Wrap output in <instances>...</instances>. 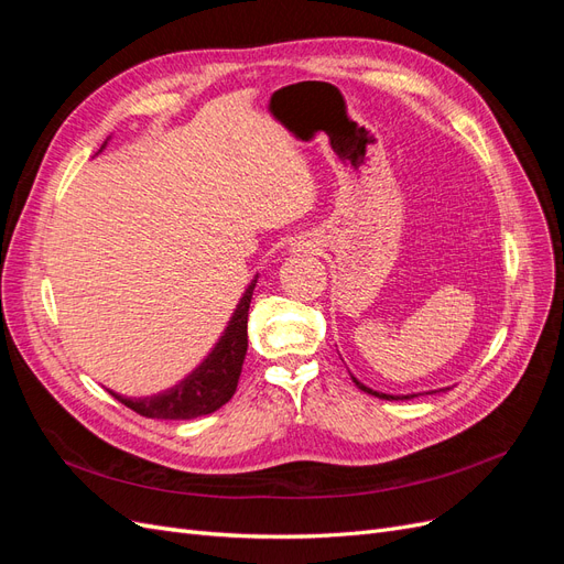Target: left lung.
Listing matches in <instances>:
<instances>
[{
	"label": "left lung",
	"mask_w": 564,
	"mask_h": 564,
	"mask_svg": "<svg viewBox=\"0 0 564 564\" xmlns=\"http://www.w3.org/2000/svg\"><path fill=\"white\" fill-rule=\"evenodd\" d=\"M352 379V383L360 388V390H365V392H369V395H373V398H381V400H412V398H416V395H386V392H377V390H371V388H367L365 383H360L357 381L355 377H350Z\"/></svg>",
	"instance_id": "left-lung-1"
}]
</instances>
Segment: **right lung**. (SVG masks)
<instances>
[{"mask_svg":"<svg viewBox=\"0 0 564 564\" xmlns=\"http://www.w3.org/2000/svg\"><path fill=\"white\" fill-rule=\"evenodd\" d=\"M256 280L247 286L245 296L237 303V308L230 317L224 336L218 338L214 350L207 355L193 373L169 388L160 395L150 398H124L110 390L124 406L133 409L135 414L145 419H197L204 414H212L216 409L224 406L237 390L240 381L245 355H247V317H249V303L253 294Z\"/></svg>","mask_w":564,"mask_h":564,"instance_id":"add662e5","label":"right lung"}]
</instances>
